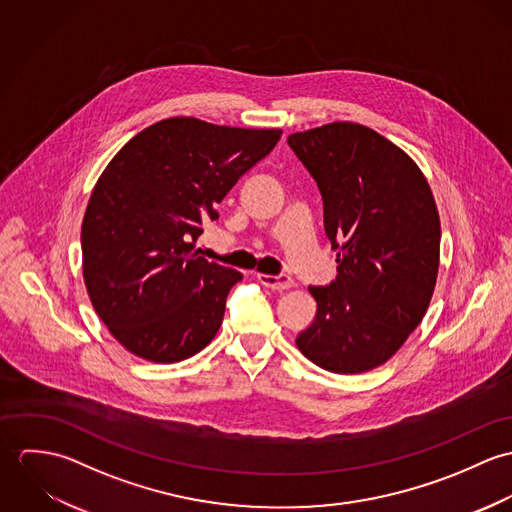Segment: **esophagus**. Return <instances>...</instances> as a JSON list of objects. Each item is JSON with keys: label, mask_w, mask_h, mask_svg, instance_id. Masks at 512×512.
Masks as SVG:
<instances>
[{"label": "esophagus", "mask_w": 512, "mask_h": 512, "mask_svg": "<svg viewBox=\"0 0 512 512\" xmlns=\"http://www.w3.org/2000/svg\"><path fill=\"white\" fill-rule=\"evenodd\" d=\"M258 282L266 288H272V290H288L292 288L293 280L286 274H280V276H270V274H258Z\"/></svg>", "instance_id": "obj_1"}]
</instances>
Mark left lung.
Masks as SVG:
<instances>
[{"mask_svg":"<svg viewBox=\"0 0 512 512\" xmlns=\"http://www.w3.org/2000/svg\"><path fill=\"white\" fill-rule=\"evenodd\" d=\"M288 144L321 191L339 264L329 286H309L317 313L295 345L337 374L384 365L420 325L436 288L441 228L432 189L408 153L361 124H325Z\"/></svg>","mask_w":512,"mask_h":512,"instance_id":"8db88e82","label":"left lung"}]
</instances>
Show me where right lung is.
<instances>
[{"mask_svg":"<svg viewBox=\"0 0 512 512\" xmlns=\"http://www.w3.org/2000/svg\"><path fill=\"white\" fill-rule=\"evenodd\" d=\"M280 138L282 130L167 118L102 171L80 230L82 274L98 317L124 349L179 363L213 341L242 274L199 256L195 240Z\"/></svg>","mask_w":512,"mask_h":512,"instance_id":"add662e5","label":"right lung"}]
</instances>
